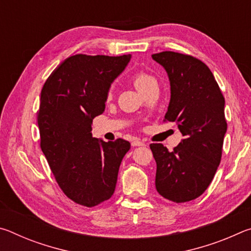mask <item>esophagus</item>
<instances>
[{
    "label": "esophagus",
    "mask_w": 251,
    "mask_h": 251,
    "mask_svg": "<svg viewBox=\"0 0 251 251\" xmlns=\"http://www.w3.org/2000/svg\"><path fill=\"white\" fill-rule=\"evenodd\" d=\"M146 144L144 143L143 141H141V139H134L133 142H131V146H145Z\"/></svg>",
    "instance_id": "1"
}]
</instances>
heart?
<instances>
[{
    "label": "heart",
    "mask_w": 251,
    "mask_h": 251,
    "mask_svg": "<svg viewBox=\"0 0 251 251\" xmlns=\"http://www.w3.org/2000/svg\"><path fill=\"white\" fill-rule=\"evenodd\" d=\"M154 82H156V79L152 77L151 75L145 73V72H137V73L133 76V83L139 93H141L143 90H145L147 86H150V85ZM112 94H113V87H110V90L108 92V99L112 97Z\"/></svg>",
    "instance_id": "b5f03b06"
}]
</instances>
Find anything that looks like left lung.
Instances as JSON below:
<instances>
[{"label": "left lung", "mask_w": 251, "mask_h": 251, "mask_svg": "<svg viewBox=\"0 0 251 251\" xmlns=\"http://www.w3.org/2000/svg\"><path fill=\"white\" fill-rule=\"evenodd\" d=\"M152 59L166 71L171 100L165 115L176 122L184 138L169 151L151 144L156 160V189L174 202H186L205 192L222 159L227 131L225 99L211 71L189 55L161 52Z\"/></svg>", "instance_id": "8db88e82"}]
</instances>
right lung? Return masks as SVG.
<instances>
[{
	"instance_id": "right-lung-1",
	"label": "right lung",
	"mask_w": 251,
	"mask_h": 251,
	"mask_svg": "<svg viewBox=\"0 0 251 251\" xmlns=\"http://www.w3.org/2000/svg\"><path fill=\"white\" fill-rule=\"evenodd\" d=\"M131 55H74L61 63L41 92L37 124L41 148L58 186L72 201L94 207L115 192L130 144L93 137L92 122L103 114L109 88Z\"/></svg>"
}]
</instances>
